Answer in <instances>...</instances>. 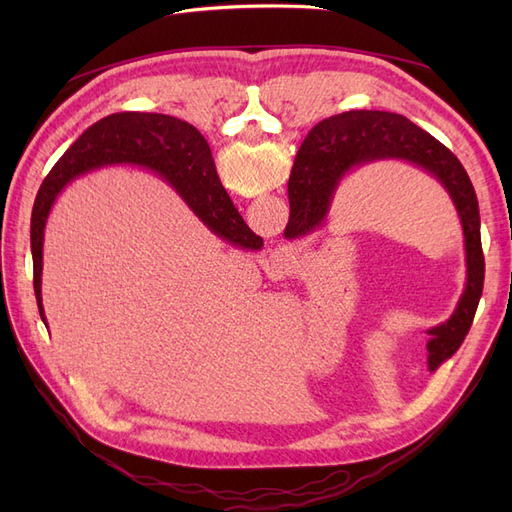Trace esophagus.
I'll list each match as a JSON object with an SVG mask.
<instances>
[{
    "label": "esophagus",
    "instance_id": "obj_1",
    "mask_svg": "<svg viewBox=\"0 0 512 512\" xmlns=\"http://www.w3.org/2000/svg\"><path fill=\"white\" fill-rule=\"evenodd\" d=\"M271 260H273L275 269L280 271V273H288L290 267H292V258H290V254L286 250H275L271 254Z\"/></svg>",
    "mask_w": 512,
    "mask_h": 512
}]
</instances>
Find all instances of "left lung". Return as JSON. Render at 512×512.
<instances>
[{"mask_svg":"<svg viewBox=\"0 0 512 512\" xmlns=\"http://www.w3.org/2000/svg\"><path fill=\"white\" fill-rule=\"evenodd\" d=\"M404 162L436 179L453 200L466 247V286L455 312L427 329V365L436 369L466 339L483 294L485 256L480 245V215L472 181L455 153L416 123L397 113L348 111L320 121L305 136L288 181L290 220L284 237L299 239L322 228L339 185L374 162Z\"/></svg>","mask_w":512,"mask_h":512,"instance_id":"obj_1","label":"left lung"}]
</instances>
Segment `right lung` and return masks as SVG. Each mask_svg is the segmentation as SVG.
<instances>
[{"mask_svg":"<svg viewBox=\"0 0 512 512\" xmlns=\"http://www.w3.org/2000/svg\"><path fill=\"white\" fill-rule=\"evenodd\" d=\"M104 166H136L156 173L181 196L183 203L213 235L243 250L262 247V239L254 235L232 205L215 170L205 136L194 126L158 113L108 115L83 132L79 141L59 158L36 196L32 211L34 292L44 324L42 250L46 222H49L55 200L68 183Z\"/></svg>","mask_w":512,"mask_h":512,"instance_id":"1","label":"right lung"}]
</instances>
